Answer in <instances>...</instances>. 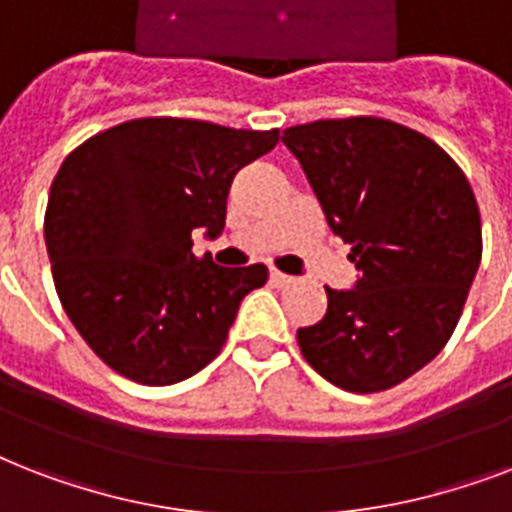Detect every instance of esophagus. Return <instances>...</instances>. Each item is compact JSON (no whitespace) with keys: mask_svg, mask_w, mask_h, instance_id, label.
Returning a JSON list of instances; mask_svg holds the SVG:
<instances>
[{"mask_svg":"<svg viewBox=\"0 0 512 512\" xmlns=\"http://www.w3.org/2000/svg\"><path fill=\"white\" fill-rule=\"evenodd\" d=\"M271 281L276 284V287H287V284H292V276H287V273H281V271H271Z\"/></svg>","mask_w":512,"mask_h":512,"instance_id":"1","label":"esophagus"}]
</instances>
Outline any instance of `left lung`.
<instances>
[{"instance_id": "8db88e82", "label": "left lung", "mask_w": 512, "mask_h": 512, "mask_svg": "<svg viewBox=\"0 0 512 512\" xmlns=\"http://www.w3.org/2000/svg\"><path fill=\"white\" fill-rule=\"evenodd\" d=\"M358 279L327 287V313L297 329L305 361L350 393L388 390L441 353L481 263L468 177L404 124L353 116L281 135Z\"/></svg>"}]
</instances>
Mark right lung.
Listing matches in <instances>:
<instances>
[{"label": "right lung", "mask_w": 512, "mask_h": 512, "mask_svg": "<svg viewBox=\"0 0 512 512\" xmlns=\"http://www.w3.org/2000/svg\"><path fill=\"white\" fill-rule=\"evenodd\" d=\"M276 143L279 130L156 116L100 132L63 162L44 215L52 279L114 372L172 385L220 353L268 268L196 257L191 233H223L233 177Z\"/></svg>", "instance_id": "obj_1"}]
</instances>
